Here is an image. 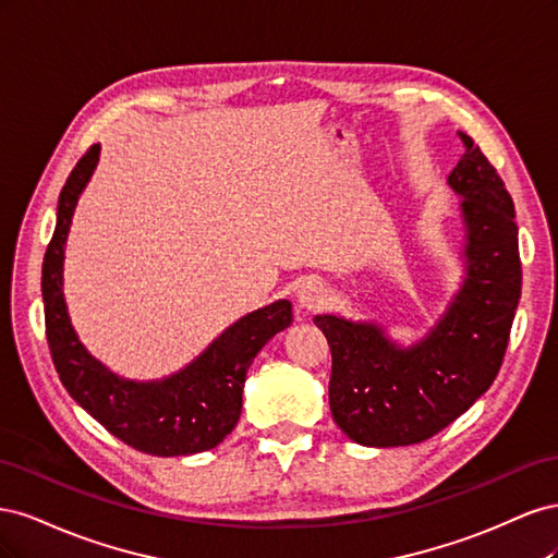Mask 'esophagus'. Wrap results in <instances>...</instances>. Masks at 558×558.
Wrapping results in <instances>:
<instances>
[{"label":"esophagus","mask_w":558,"mask_h":558,"mask_svg":"<svg viewBox=\"0 0 558 558\" xmlns=\"http://www.w3.org/2000/svg\"><path fill=\"white\" fill-rule=\"evenodd\" d=\"M295 298H298L300 310H316L326 302L328 291L324 289V283H320L318 279H305L298 286Z\"/></svg>","instance_id":"34e87169"}]
</instances>
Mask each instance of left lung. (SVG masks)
Masks as SVG:
<instances>
[{
  "label": "left lung",
  "mask_w": 558,
  "mask_h": 558,
  "mask_svg": "<svg viewBox=\"0 0 558 558\" xmlns=\"http://www.w3.org/2000/svg\"><path fill=\"white\" fill-rule=\"evenodd\" d=\"M461 134L465 154L447 177L461 197L465 277L445 314L410 347L375 320L316 314L332 353L330 412L363 447L424 442L494 384L521 298L514 202L494 165Z\"/></svg>",
  "instance_id": "left-lung-1"
}]
</instances>
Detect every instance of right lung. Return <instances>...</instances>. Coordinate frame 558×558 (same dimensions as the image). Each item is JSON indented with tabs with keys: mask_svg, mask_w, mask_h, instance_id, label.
Wrapping results in <instances>:
<instances>
[{
	"mask_svg": "<svg viewBox=\"0 0 558 558\" xmlns=\"http://www.w3.org/2000/svg\"><path fill=\"white\" fill-rule=\"evenodd\" d=\"M97 160L99 144L66 179L41 267L46 337L60 381L83 410L137 451L189 456L214 449L238 426L248 367L277 332L291 326L293 305L277 300L234 320L195 361L165 379L134 381L111 373L78 340L62 293L66 234Z\"/></svg>",
	"mask_w": 558,
	"mask_h": 558,
	"instance_id": "obj_1",
	"label": "right lung"
}]
</instances>
